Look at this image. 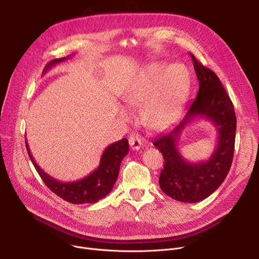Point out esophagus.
Segmentation results:
<instances>
[{"label":"esophagus","instance_id":"1","mask_svg":"<svg viewBox=\"0 0 259 259\" xmlns=\"http://www.w3.org/2000/svg\"><path fill=\"white\" fill-rule=\"evenodd\" d=\"M129 145L131 147V149H133V150H139V149H141L143 147V143H142V140L140 137H138V135H133V137H130L129 138Z\"/></svg>","mask_w":259,"mask_h":259}]
</instances>
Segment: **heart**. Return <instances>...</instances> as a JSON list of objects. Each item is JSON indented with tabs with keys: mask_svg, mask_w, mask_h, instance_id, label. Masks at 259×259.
Wrapping results in <instances>:
<instances>
[{
	"mask_svg": "<svg viewBox=\"0 0 259 259\" xmlns=\"http://www.w3.org/2000/svg\"><path fill=\"white\" fill-rule=\"evenodd\" d=\"M189 81V72L184 65L173 64L167 68L164 63H154L129 87L122 100L132 107L143 105L142 121L151 129H161L178 113L187 95ZM120 116L129 118L126 111H121Z\"/></svg>",
	"mask_w": 259,
	"mask_h": 259,
	"instance_id": "1",
	"label": "heart"
}]
</instances>
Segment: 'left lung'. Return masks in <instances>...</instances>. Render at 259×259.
<instances>
[{"label": "left lung", "mask_w": 259, "mask_h": 259, "mask_svg": "<svg viewBox=\"0 0 259 259\" xmlns=\"http://www.w3.org/2000/svg\"><path fill=\"white\" fill-rule=\"evenodd\" d=\"M191 58L199 81L196 99L189 104L183 119L153 142L165 159L159 187L171 198L197 202L210 196L230 171L234 154L236 115L221 80L212 70ZM197 117L210 120L218 131V144L209 160L190 163L180 154L177 144L188 122Z\"/></svg>", "instance_id": "obj_1"}]
</instances>
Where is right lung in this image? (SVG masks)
<instances>
[{"label":"right lung","instance_id":"right-lung-1","mask_svg":"<svg viewBox=\"0 0 259 259\" xmlns=\"http://www.w3.org/2000/svg\"><path fill=\"white\" fill-rule=\"evenodd\" d=\"M70 57L52 60L45 67L44 72H46L53 65L66 61ZM25 143L27 152H28L32 164L45 185L59 197L70 203H74V205L94 203L110 193L117 180L120 162L129 152L128 140L122 139L117 141L105 149L100 160V165L93 172L78 181L63 183L51 178L50 175L45 173V171L37 166L30 153L28 144L27 142Z\"/></svg>","mask_w":259,"mask_h":259}]
</instances>
